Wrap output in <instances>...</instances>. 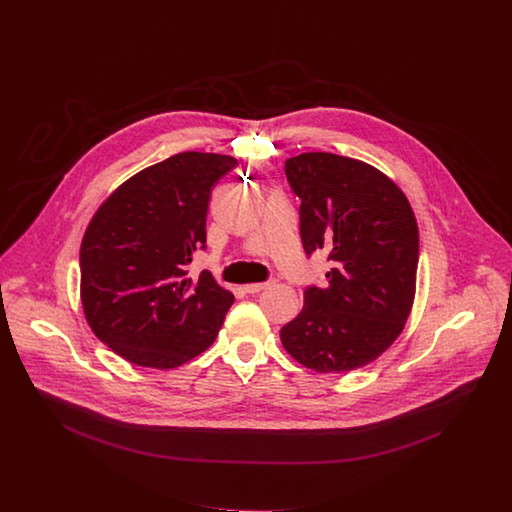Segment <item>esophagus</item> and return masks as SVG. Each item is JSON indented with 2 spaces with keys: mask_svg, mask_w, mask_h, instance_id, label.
<instances>
[{
  "mask_svg": "<svg viewBox=\"0 0 512 512\" xmlns=\"http://www.w3.org/2000/svg\"><path fill=\"white\" fill-rule=\"evenodd\" d=\"M267 286H269V282H251V284H245L243 290H245L247 294H257V292L265 290Z\"/></svg>",
  "mask_w": 512,
  "mask_h": 512,
  "instance_id": "obj_1",
  "label": "esophagus"
}]
</instances>
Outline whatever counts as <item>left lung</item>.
Listing matches in <instances>:
<instances>
[{
    "instance_id": "obj_1",
    "label": "left lung",
    "mask_w": 512,
    "mask_h": 512,
    "mask_svg": "<svg viewBox=\"0 0 512 512\" xmlns=\"http://www.w3.org/2000/svg\"><path fill=\"white\" fill-rule=\"evenodd\" d=\"M284 170L301 199L303 249H325L332 269L325 288H305L303 309L280 329V340L307 369H358L391 346L410 315L420 257L416 216L394 181L356 158L303 152Z\"/></svg>"
}]
</instances>
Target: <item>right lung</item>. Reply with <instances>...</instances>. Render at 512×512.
<instances>
[{
  "mask_svg": "<svg viewBox=\"0 0 512 512\" xmlns=\"http://www.w3.org/2000/svg\"><path fill=\"white\" fill-rule=\"evenodd\" d=\"M236 158L180 152L121 183L81 243V301L92 332L123 360L172 369L205 352L234 303L209 271L187 278L207 243L214 183Z\"/></svg>",
  "mask_w": 512,
  "mask_h": 512,
  "instance_id": "1",
  "label": "right lung"
}]
</instances>
